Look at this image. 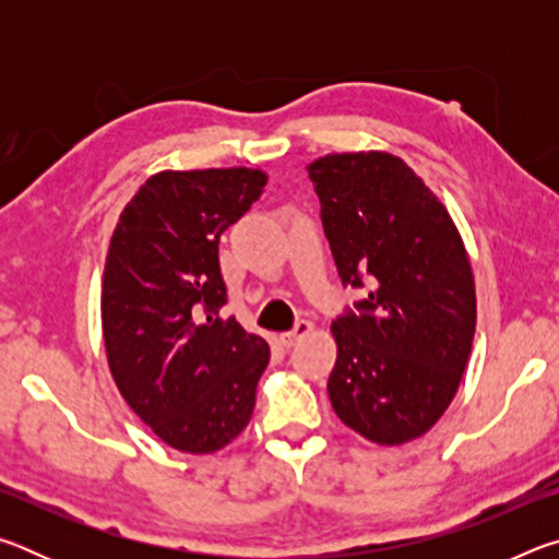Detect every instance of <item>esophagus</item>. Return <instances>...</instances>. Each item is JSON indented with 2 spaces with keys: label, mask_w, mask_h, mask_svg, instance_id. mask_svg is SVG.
<instances>
[{
  "label": "esophagus",
  "mask_w": 559,
  "mask_h": 559,
  "mask_svg": "<svg viewBox=\"0 0 559 559\" xmlns=\"http://www.w3.org/2000/svg\"><path fill=\"white\" fill-rule=\"evenodd\" d=\"M310 330H313V323H310V320H298V323L293 325V330H288V333H281V337H278L281 345L283 347H293L302 335H308Z\"/></svg>",
  "instance_id": "esophagus-1"
}]
</instances>
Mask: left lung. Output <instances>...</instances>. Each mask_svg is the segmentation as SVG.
<instances>
[{
  "instance_id": "1",
  "label": "left lung",
  "mask_w": 559,
  "mask_h": 559,
  "mask_svg": "<svg viewBox=\"0 0 559 559\" xmlns=\"http://www.w3.org/2000/svg\"><path fill=\"white\" fill-rule=\"evenodd\" d=\"M345 288L362 300L333 320L328 394L349 429L404 443L447 412L476 333V288L449 212L390 153L328 155L308 165Z\"/></svg>"
}]
</instances>
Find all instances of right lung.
I'll use <instances>...</instances> for the list:
<instances>
[{"instance_id":"1","label":"right lung","mask_w":559,"mask_h":559,"mask_svg":"<svg viewBox=\"0 0 559 559\" xmlns=\"http://www.w3.org/2000/svg\"><path fill=\"white\" fill-rule=\"evenodd\" d=\"M259 169L159 173L112 231L100 318L122 400L177 451L212 453L239 437L266 370V340L222 318V234L259 200Z\"/></svg>"}]
</instances>
